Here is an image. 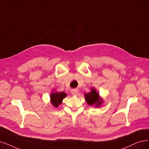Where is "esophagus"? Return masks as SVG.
<instances>
[{
	"label": "esophagus",
	"instance_id": "obj_1",
	"mask_svg": "<svg viewBox=\"0 0 149 149\" xmlns=\"http://www.w3.org/2000/svg\"><path fill=\"white\" fill-rule=\"evenodd\" d=\"M78 93H79L78 90H76V89H74V90L71 91V93H72V95H77L78 94Z\"/></svg>",
	"mask_w": 149,
	"mask_h": 149
}]
</instances>
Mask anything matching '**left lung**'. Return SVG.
I'll use <instances>...</instances> for the list:
<instances>
[{
  "label": "left lung",
  "mask_w": 149,
  "mask_h": 149,
  "mask_svg": "<svg viewBox=\"0 0 149 149\" xmlns=\"http://www.w3.org/2000/svg\"><path fill=\"white\" fill-rule=\"evenodd\" d=\"M85 97L86 101L90 106L96 104V106L99 107L102 102V100L100 99L98 93L96 91L95 88L92 89L90 93L85 94Z\"/></svg>",
  "instance_id": "8db88e82"
}]
</instances>
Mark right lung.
<instances>
[{
  "mask_svg": "<svg viewBox=\"0 0 149 149\" xmlns=\"http://www.w3.org/2000/svg\"><path fill=\"white\" fill-rule=\"evenodd\" d=\"M66 96V94L64 92L52 93L51 94V102L52 105L55 107H58L60 104H61L63 99Z\"/></svg>",
  "mask_w": 149,
  "mask_h": 149,
  "instance_id": "add662e5",
  "label": "right lung"
}]
</instances>
